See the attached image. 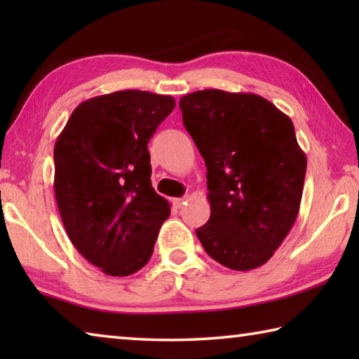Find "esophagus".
Segmentation results:
<instances>
[{
    "label": "esophagus",
    "mask_w": 359,
    "mask_h": 359,
    "mask_svg": "<svg viewBox=\"0 0 359 359\" xmlns=\"http://www.w3.org/2000/svg\"><path fill=\"white\" fill-rule=\"evenodd\" d=\"M185 201H187V198H175L174 199V205H175V208H180L182 204H185Z\"/></svg>",
    "instance_id": "1"
}]
</instances>
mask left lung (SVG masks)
I'll use <instances>...</instances> for the list:
<instances>
[{"instance_id":"left-lung-1","label":"left lung","mask_w":359,"mask_h":359,"mask_svg":"<svg viewBox=\"0 0 359 359\" xmlns=\"http://www.w3.org/2000/svg\"><path fill=\"white\" fill-rule=\"evenodd\" d=\"M179 106L208 168L210 218L198 239L229 269L263 266L299 212L307 160L293 121L253 93L199 90Z\"/></svg>"}]
</instances>
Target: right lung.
<instances>
[{"mask_svg": "<svg viewBox=\"0 0 359 359\" xmlns=\"http://www.w3.org/2000/svg\"><path fill=\"white\" fill-rule=\"evenodd\" d=\"M174 106L172 96L141 90L96 96L74 109L55 142L53 187L65 229L107 276L147 264L171 214L151 187L147 144Z\"/></svg>", "mask_w": 359, "mask_h": 359, "instance_id": "obj_1", "label": "right lung"}]
</instances>
